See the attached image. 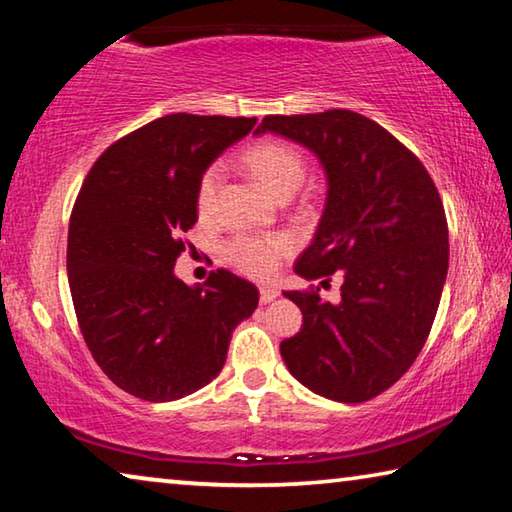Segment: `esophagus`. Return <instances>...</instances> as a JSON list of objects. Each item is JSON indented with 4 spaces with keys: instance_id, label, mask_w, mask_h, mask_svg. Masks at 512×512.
I'll use <instances>...</instances> for the list:
<instances>
[{
    "instance_id": "1",
    "label": "esophagus",
    "mask_w": 512,
    "mask_h": 512,
    "mask_svg": "<svg viewBox=\"0 0 512 512\" xmlns=\"http://www.w3.org/2000/svg\"><path fill=\"white\" fill-rule=\"evenodd\" d=\"M280 296V291L275 289V287H262L259 289V300H262V305H269V303H273L275 298Z\"/></svg>"
}]
</instances>
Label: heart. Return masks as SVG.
<instances>
[{
    "label": "heart",
    "mask_w": 512,
    "mask_h": 512,
    "mask_svg": "<svg viewBox=\"0 0 512 512\" xmlns=\"http://www.w3.org/2000/svg\"><path fill=\"white\" fill-rule=\"evenodd\" d=\"M243 161L253 170V175L269 189L275 198L294 193L305 175V161L294 145L285 141H259L243 152ZM223 168L212 164L200 175L196 202L200 214H209L216 205L221 189ZM291 241L285 234H266V237H237L225 246V257L239 271L253 278H271L278 271L282 255H287Z\"/></svg>",
    "instance_id": "heart-1"
}]
</instances>
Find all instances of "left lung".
<instances>
[{
  "label": "left lung",
  "instance_id": "obj_1",
  "mask_svg": "<svg viewBox=\"0 0 512 512\" xmlns=\"http://www.w3.org/2000/svg\"><path fill=\"white\" fill-rule=\"evenodd\" d=\"M310 150L326 173V205L294 271L342 278V300L285 291L303 328L280 344L298 383L362 403L412 367L435 321L449 269V227L431 175L387 129L355 111L266 116L255 134ZM321 282V285H323Z\"/></svg>",
  "mask_w": 512,
  "mask_h": 512
}]
</instances>
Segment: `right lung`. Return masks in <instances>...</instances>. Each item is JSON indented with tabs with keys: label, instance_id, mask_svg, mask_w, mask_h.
Wrapping results in <instances>:
<instances>
[{
	"label": "right lung",
	"instance_id": "right-lung-1",
	"mask_svg": "<svg viewBox=\"0 0 512 512\" xmlns=\"http://www.w3.org/2000/svg\"><path fill=\"white\" fill-rule=\"evenodd\" d=\"M255 123L170 113L113 143L81 186L68 227L72 303L95 362L136 399L177 401L212 383L259 303L253 282L225 269L202 287L175 275L200 175Z\"/></svg>",
	"mask_w": 512,
	"mask_h": 512
}]
</instances>
